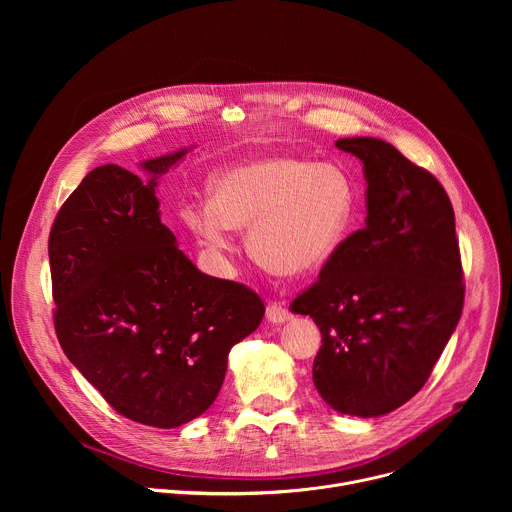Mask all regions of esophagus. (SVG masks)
Wrapping results in <instances>:
<instances>
[{"label": "esophagus", "instance_id": "34e87169", "mask_svg": "<svg viewBox=\"0 0 512 512\" xmlns=\"http://www.w3.org/2000/svg\"><path fill=\"white\" fill-rule=\"evenodd\" d=\"M265 318H267L269 322H273V324H283V322H287V320L291 318V314H289L281 304L271 302V304L267 306V310H265Z\"/></svg>", "mask_w": 512, "mask_h": 512}]
</instances>
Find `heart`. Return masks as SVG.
<instances>
[{
	"label": "heart",
	"instance_id": "1",
	"mask_svg": "<svg viewBox=\"0 0 512 512\" xmlns=\"http://www.w3.org/2000/svg\"><path fill=\"white\" fill-rule=\"evenodd\" d=\"M354 182L332 162L263 156L212 176L210 200L186 204L182 221L216 257L233 251V229L269 271L298 277L322 267L352 223Z\"/></svg>",
	"mask_w": 512,
	"mask_h": 512
}]
</instances>
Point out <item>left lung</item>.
Segmentation results:
<instances>
[{"instance_id":"1","label":"left lung","mask_w":512,"mask_h":512,"mask_svg":"<svg viewBox=\"0 0 512 512\" xmlns=\"http://www.w3.org/2000/svg\"><path fill=\"white\" fill-rule=\"evenodd\" d=\"M336 148L362 162L367 225L289 308L322 332L312 369L322 399L379 417L425 385L462 316L456 218L444 186L391 143L346 137Z\"/></svg>"}]
</instances>
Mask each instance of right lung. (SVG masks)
Returning <instances> with one entry per match:
<instances>
[{
    "instance_id": "1",
    "label": "right lung",
    "mask_w": 512,
    "mask_h": 512,
    "mask_svg": "<svg viewBox=\"0 0 512 512\" xmlns=\"http://www.w3.org/2000/svg\"><path fill=\"white\" fill-rule=\"evenodd\" d=\"M188 152L141 162L148 180L95 168L48 239L64 354L117 413L162 429L214 403L231 348L265 314L247 285L198 271L160 221L158 178Z\"/></svg>"
}]
</instances>
